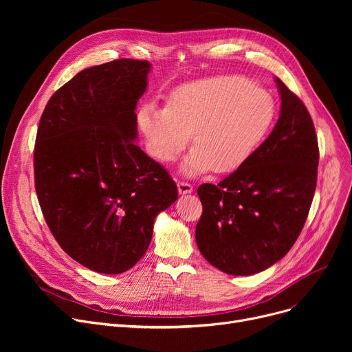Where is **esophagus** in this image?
<instances>
[{
  "instance_id": "obj_1",
  "label": "esophagus",
  "mask_w": 352,
  "mask_h": 352,
  "mask_svg": "<svg viewBox=\"0 0 352 352\" xmlns=\"http://www.w3.org/2000/svg\"><path fill=\"white\" fill-rule=\"evenodd\" d=\"M177 187H178V192L182 194V195H184V194H191V192H192V186H191V184L186 182V181H178Z\"/></svg>"
}]
</instances>
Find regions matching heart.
Returning a JSON list of instances; mask_svg holds the SVG:
<instances>
[{
  "label": "heart",
  "instance_id": "heart-1",
  "mask_svg": "<svg viewBox=\"0 0 352 352\" xmlns=\"http://www.w3.org/2000/svg\"><path fill=\"white\" fill-rule=\"evenodd\" d=\"M275 102L267 91L238 76H219L177 88L168 107L144 105L138 125L151 154L174 161L190 140L194 148L182 173L198 175L214 168L230 173L256 151L275 120Z\"/></svg>",
  "mask_w": 352,
  "mask_h": 352
}]
</instances>
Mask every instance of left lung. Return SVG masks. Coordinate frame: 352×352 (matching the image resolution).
<instances>
[{
    "label": "left lung",
    "instance_id": "8db88e82",
    "mask_svg": "<svg viewBox=\"0 0 352 352\" xmlns=\"http://www.w3.org/2000/svg\"><path fill=\"white\" fill-rule=\"evenodd\" d=\"M275 82L281 111L272 133L218 186L197 190L198 250L230 275H252L281 260L302 231L317 187L320 151L311 116L280 78Z\"/></svg>",
    "mask_w": 352,
    "mask_h": 352
}]
</instances>
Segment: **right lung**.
Instances as JSON below:
<instances>
[{"label": "right lung", "instance_id": "obj_1", "mask_svg": "<svg viewBox=\"0 0 352 352\" xmlns=\"http://www.w3.org/2000/svg\"><path fill=\"white\" fill-rule=\"evenodd\" d=\"M150 68L121 58L80 71L54 92L36 131L35 191L47 226L96 272L133 268L157 215L178 198L170 174L135 144Z\"/></svg>", "mask_w": 352, "mask_h": 352}]
</instances>
